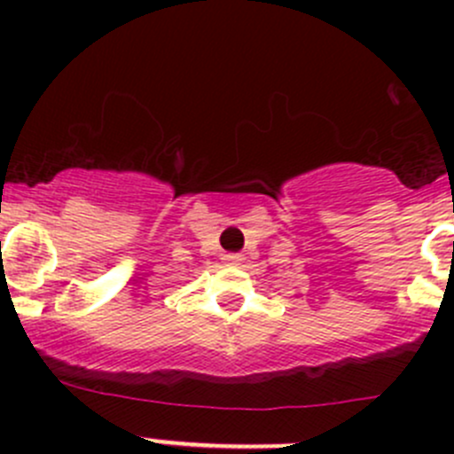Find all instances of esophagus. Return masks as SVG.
Returning <instances> with one entry per match:
<instances>
[{
  "label": "esophagus",
  "mask_w": 454,
  "mask_h": 454,
  "mask_svg": "<svg viewBox=\"0 0 454 454\" xmlns=\"http://www.w3.org/2000/svg\"><path fill=\"white\" fill-rule=\"evenodd\" d=\"M223 261H226L228 265H239L241 256L239 254H226V256H223Z\"/></svg>",
  "instance_id": "esophagus-1"
}]
</instances>
